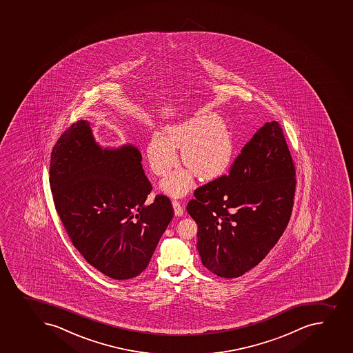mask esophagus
Masks as SVG:
<instances>
[{"instance_id": "esophagus-1", "label": "esophagus", "mask_w": 353, "mask_h": 353, "mask_svg": "<svg viewBox=\"0 0 353 353\" xmlns=\"http://www.w3.org/2000/svg\"><path fill=\"white\" fill-rule=\"evenodd\" d=\"M172 207H174V215H176V216H182L183 206L181 205L179 200H172Z\"/></svg>"}]
</instances>
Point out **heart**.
I'll use <instances>...</instances> for the list:
<instances>
[{
	"label": "heart",
	"instance_id": "1",
	"mask_svg": "<svg viewBox=\"0 0 353 353\" xmlns=\"http://www.w3.org/2000/svg\"><path fill=\"white\" fill-rule=\"evenodd\" d=\"M174 148H182V162L189 169L171 174L162 188L172 196H184L194 185V174L210 181L227 170L234 154V141L228 126L216 114L200 112L167 128L165 136L155 133L152 137L146 155L153 174L163 177L170 172L179 161Z\"/></svg>",
	"mask_w": 353,
	"mask_h": 353
}]
</instances>
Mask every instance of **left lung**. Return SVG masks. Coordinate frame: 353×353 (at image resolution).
Returning <instances> with one entry per match:
<instances>
[{"mask_svg":"<svg viewBox=\"0 0 353 353\" xmlns=\"http://www.w3.org/2000/svg\"><path fill=\"white\" fill-rule=\"evenodd\" d=\"M296 169L282 128L265 123L223 174L194 191L186 207L198 224L203 265L234 279L260 263L289 223Z\"/></svg>","mask_w":353,"mask_h":353,"instance_id":"obj_1","label":"left lung"}]
</instances>
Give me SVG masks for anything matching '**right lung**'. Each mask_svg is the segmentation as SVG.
<instances>
[{"label": "right lung", "instance_id": "add662e5", "mask_svg": "<svg viewBox=\"0 0 353 353\" xmlns=\"http://www.w3.org/2000/svg\"><path fill=\"white\" fill-rule=\"evenodd\" d=\"M49 176L56 212L85 260L110 279L140 275L174 210L162 194L145 205L152 185L138 148H102L81 119L52 148Z\"/></svg>", "mask_w": 353, "mask_h": 353}]
</instances>
